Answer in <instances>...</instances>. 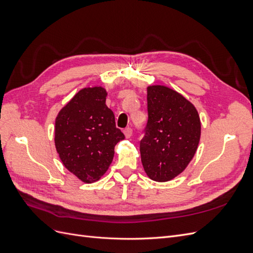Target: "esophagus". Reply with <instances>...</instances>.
Here are the masks:
<instances>
[{
	"mask_svg": "<svg viewBox=\"0 0 253 253\" xmlns=\"http://www.w3.org/2000/svg\"><path fill=\"white\" fill-rule=\"evenodd\" d=\"M124 133H125V135H126V138H129V137H131V136H132V134H133V129H132L131 127H126V128H125Z\"/></svg>",
	"mask_w": 253,
	"mask_h": 253,
	"instance_id": "obj_1",
	"label": "esophagus"
}]
</instances>
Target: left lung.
Instances as JSON below:
<instances>
[{
  "label": "left lung",
  "mask_w": 253,
  "mask_h": 253,
  "mask_svg": "<svg viewBox=\"0 0 253 253\" xmlns=\"http://www.w3.org/2000/svg\"><path fill=\"white\" fill-rule=\"evenodd\" d=\"M148 122L140 141L145 173L156 181L180 174L192 160L201 138L195 106L167 86L148 87Z\"/></svg>",
  "instance_id": "left-lung-1"
}]
</instances>
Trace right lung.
<instances>
[{
    "instance_id": "obj_1",
    "label": "right lung",
    "mask_w": 253,
    "mask_h": 253,
    "mask_svg": "<svg viewBox=\"0 0 253 253\" xmlns=\"http://www.w3.org/2000/svg\"><path fill=\"white\" fill-rule=\"evenodd\" d=\"M100 86L83 88L56 118L55 144L66 169L84 182H94L106 172L114 148L125 135L116 127Z\"/></svg>"
}]
</instances>
